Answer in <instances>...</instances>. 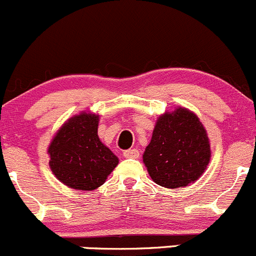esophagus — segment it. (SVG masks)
<instances>
[{
    "mask_svg": "<svg viewBox=\"0 0 256 256\" xmlns=\"http://www.w3.org/2000/svg\"><path fill=\"white\" fill-rule=\"evenodd\" d=\"M123 156L128 158V159H136L139 158V150L136 149H128L123 152Z\"/></svg>",
    "mask_w": 256,
    "mask_h": 256,
    "instance_id": "esophagus-1",
    "label": "esophagus"
}]
</instances>
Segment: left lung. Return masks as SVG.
I'll use <instances>...</instances> for the list:
<instances>
[{
	"mask_svg": "<svg viewBox=\"0 0 256 256\" xmlns=\"http://www.w3.org/2000/svg\"><path fill=\"white\" fill-rule=\"evenodd\" d=\"M210 159L204 127L186 108L160 116L143 155L150 178L166 188L194 182L206 170Z\"/></svg>",
	"mask_w": 256,
	"mask_h": 256,
	"instance_id": "1",
	"label": "left lung"
}]
</instances>
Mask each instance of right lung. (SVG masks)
Masks as SVG:
<instances>
[{"mask_svg": "<svg viewBox=\"0 0 256 256\" xmlns=\"http://www.w3.org/2000/svg\"><path fill=\"white\" fill-rule=\"evenodd\" d=\"M97 128L98 116L81 113L59 129L49 146L52 174L71 188H97L117 166L118 158L101 143Z\"/></svg>", "mask_w": 256, "mask_h": 256, "instance_id": "1", "label": "right lung"}]
</instances>
